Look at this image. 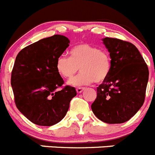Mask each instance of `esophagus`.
<instances>
[{
	"instance_id": "obj_1",
	"label": "esophagus",
	"mask_w": 155,
	"mask_h": 155,
	"mask_svg": "<svg viewBox=\"0 0 155 155\" xmlns=\"http://www.w3.org/2000/svg\"><path fill=\"white\" fill-rule=\"evenodd\" d=\"M84 90V87H78V88H76V91H77L78 93H82V91Z\"/></svg>"
}]
</instances>
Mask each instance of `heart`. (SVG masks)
Wrapping results in <instances>:
<instances>
[{"mask_svg": "<svg viewBox=\"0 0 155 155\" xmlns=\"http://www.w3.org/2000/svg\"><path fill=\"white\" fill-rule=\"evenodd\" d=\"M56 70L65 78H71L78 71L81 72L68 81L70 85H89L93 81L102 83L108 78L111 68L109 54L105 50L88 44H81L73 47L70 57L61 55L56 60Z\"/></svg>", "mask_w": 155, "mask_h": 155, "instance_id": "b5f03b06", "label": "heart"}]
</instances>
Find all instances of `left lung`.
<instances>
[{
    "label": "left lung",
    "instance_id": "obj_1",
    "mask_svg": "<svg viewBox=\"0 0 155 155\" xmlns=\"http://www.w3.org/2000/svg\"><path fill=\"white\" fill-rule=\"evenodd\" d=\"M102 41L110 53L111 68L107 79L97 87L92 111L105 123H124L143 105L148 68L131 43L111 38H105Z\"/></svg>",
    "mask_w": 155,
    "mask_h": 155
}]
</instances>
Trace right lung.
Segmentation results:
<instances>
[{
	"mask_svg": "<svg viewBox=\"0 0 155 155\" xmlns=\"http://www.w3.org/2000/svg\"><path fill=\"white\" fill-rule=\"evenodd\" d=\"M63 35L44 38L22 49L16 58L11 86L19 111L39 126H53L64 118L75 88L65 86L56 70V60L69 46Z\"/></svg>",
	"mask_w": 155,
	"mask_h": 155,
	"instance_id": "add662e5",
	"label": "right lung"
}]
</instances>
